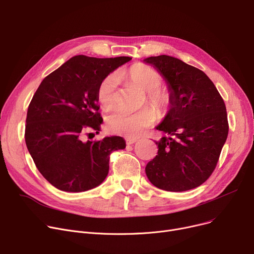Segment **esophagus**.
Returning <instances> with one entry per match:
<instances>
[{"label": "esophagus", "instance_id": "esophagus-1", "mask_svg": "<svg viewBox=\"0 0 254 254\" xmlns=\"http://www.w3.org/2000/svg\"><path fill=\"white\" fill-rule=\"evenodd\" d=\"M126 141H127V145H131V144L136 143V142L138 141V139H137V138H131V137H127V138H126Z\"/></svg>", "mask_w": 254, "mask_h": 254}]
</instances>
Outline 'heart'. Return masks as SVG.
Masks as SVG:
<instances>
[{
  "instance_id": "obj_1",
  "label": "heart",
  "mask_w": 254,
  "mask_h": 254,
  "mask_svg": "<svg viewBox=\"0 0 254 254\" xmlns=\"http://www.w3.org/2000/svg\"><path fill=\"white\" fill-rule=\"evenodd\" d=\"M124 77L146 91V102L159 115L168 113L172 104V95L169 89L161 86L163 77L156 70L149 65L136 64L124 73ZM117 85L118 76L115 73L105 76L100 82L97 97L104 109L109 110L115 106ZM155 119V112L148 107L134 113L117 110L107 118V127L115 134L137 137L145 128L149 127Z\"/></svg>"
}]
</instances>
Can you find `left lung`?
<instances>
[{
	"instance_id": "left-lung-1",
	"label": "left lung",
	"mask_w": 254,
	"mask_h": 254,
	"mask_svg": "<svg viewBox=\"0 0 254 254\" xmlns=\"http://www.w3.org/2000/svg\"><path fill=\"white\" fill-rule=\"evenodd\" d=\"M161 72L172 95L170 110L156 129L157 155L145 168L149 181L167 191L203 184L215 170L229 134L223 99L199 69L169 56L144 60Z\"/></svg>"
}]
</instances>
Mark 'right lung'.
Returning <instances> with one entry per match:
<instances>
[{
  "instance_id": "add662e5",
  "label": "right lung",
  "mask_w": 254,
  "mask_h": 254,
  "mask_svg": "<svg viewBox=\"0 0 254 254\" xmlns=\"http://www.w3.org/2000/svg\"><path fill=\"white\" fill-rule=\"evenodd\" d=\"M130 61L76 56L46 76L29 105L26 147L42 176L60 190L80 192L100 185L110 154L126 148L118 136L84 140L103 122L97 90L105 76ZM89 138V137H88Z\"/></svg>"
}]
</instances>
